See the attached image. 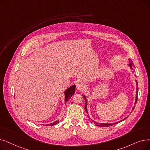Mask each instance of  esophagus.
<instances>
[{
	"label": "esophagus",
	"mask_w": 150,
	"mask_h": 150,
	"mask_svg": "<svg viewBox=\"0 0 150 150\" xmlns=\"http://www.w3.org/2000/svg\"><path fill=\"white\" fill-rule=\"evenodd\" d=\"M76 88L79 91H83L85 89V84L83 83H79L76 84Z\"/></svg>",
	"instance_id": "34e87169"
}]
</instances>
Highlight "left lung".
I'll return each instance as SVG.
<instances>
[{"instance_id":"8db88e82","label":"left lung","mask_w":150,"mask_h":150,"mask_svg":"<svg viewBox=\"0 0 150 150\" xmlns=\"http://www.w3.org/2000/svg\"><path fill=\"white\" fill-rule=\"evenodd\" d=\"M127 66H128V67L130 68V69L131 70V71H132V74H134V71L132 70L133 69V68L134 67V64H133V62H132L131 61H129V64L127 65ZM135 82H136V89H136V91H135V93H136V94H135V103H134V106L132 107V111H133L134 109V108H135V104H136V103H137V97H138V86H137L138 83H137V80H135ZM83 97H84V100H85V106H84V109H85V111H86V112L88 113V118H89V120H90L91 118H89V114H88V109H87L88 100H87V99H86V97L85 95H83ZM127 118V117H126V118H124L123 120H121V121H118V122H113V123L97 122H96V121H95L93 120L92 119H91V121H92V122H94V125H95L96 126H99V127H108V126H112V125H116V124H118V122H121V121H124L125 120H126Z\"/></svg>"}]
</instances>
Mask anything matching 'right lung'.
I'll return each instance as SVG.
<instances>
[{
  "label": "right lung",
  "mask_w": 150,
  "mask_h": 150,
  "mask_svg": "<svg viewBox=\"0 0 150 150\" xmlns=\"http://www.w3.org/2000/svg\"><path fill=\"white\" fill-rule=\"evenodd\" d=\"M75 84H74V85L71 86L70 87L68 88L66 90H65L64 92V102L66 103V102L68 101V100L70 98V97L72 96L74 93H75ZM59 122V120H56L53 122H51L50 124H47V125H45V126H54L57 125V124Z\"/></svg>",
  "instance_id": "obj_1"
}]
</instances>
